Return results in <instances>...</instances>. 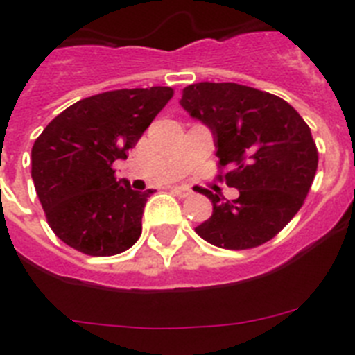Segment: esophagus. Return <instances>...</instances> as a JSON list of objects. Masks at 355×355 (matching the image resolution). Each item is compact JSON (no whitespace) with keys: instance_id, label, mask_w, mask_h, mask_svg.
<instances>
[{"instance_id":"obj_1","label":"esophagus","mask_w":355,"mask_h":355,"mask_svg":"<svg viewBox=\"0 0 355 355\" xmlns=\"http://www.w3.org/2000/svg\"><path fill=\"white\" fill-rule=\"evenodd\" d=\"M172 192H174L175 196L183 197V199H184V197H190L193 193L188 187H172Z\"/></svg>"}]
</instances>
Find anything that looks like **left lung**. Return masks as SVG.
I'll use <instances>...</instances> for the list:
<instances>
[{"instance_id":"left-lung-1","label":"left lung","mask_w":355,"mask_h":355,"mask_svg":"<svg viewBox=\"0 0 355 355\" xmlns=\"http://www.w3.org/2000/svg\"><path fill=\"white\" fill-rule=\"evenodd\" d=\"M180 105L211 130L220 167L240 197L213 202L208 220L196 227L220 249L245 250L272 240L304 205L318 150L297 110L274 94L238 83L188 85ZM222 178V175H220Z\"/></svg>"}]
</instances>
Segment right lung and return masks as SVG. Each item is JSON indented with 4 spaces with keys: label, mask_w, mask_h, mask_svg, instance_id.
<instances>
[{
    "label": "right lung",
    "mask_w": 355,
    "mask_h": 355,
    "mask_svg": "<svg viewBox=\"0 0 355 355\" xmlns=\"http://www.w3.org/2000/svg\"><path fill=\"white\" fill-rule=\"evenodd\" d=\"M174 96L171 87L85 97L56 115L31 147V180L53 233L89 256H114L142 234L153 190H131L112 163L128 158Z\"/></svg>",
    "instance_id": "obj_1"
}]
</instances>
